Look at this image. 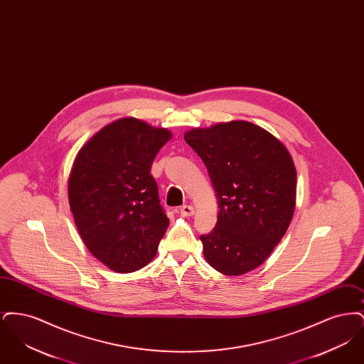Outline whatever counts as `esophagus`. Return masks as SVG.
<instances>
[{"instance_id":"34e87169","label":"esophagus","mask_w":364,"mask_h":364,"mask_svg":"<svg viewBox=\"0 0 364 364\" xmlns=\"http://www.w3.org/2000/svg\"><path fill=\"white\" fill-rule=\"evenodd\" d=\"M193 213H195V210L190 205H184V206L180 208V214L184 215V217H190Z\"/></svg>"}]
</instances>
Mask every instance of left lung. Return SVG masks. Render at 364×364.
Returning a JSON list of instances; mask_svg holds the SVG:
<instances>
[{"label": "left lung", "instance_id": "1", "mask_svg": "<svg viewBox=\"0 0 364 364\" xmlns=\"http://www.w3.org/2000/svg\"><path fill=\"white\" fill-rule=\"evenodd\" d=\"M186 141L202 158L218 198L203 255L225 276H240L273 252L294 217L296 169L287 147L248 122L195 128Z\"/></svg>", "mask_w": 364, "mask_h": 364}]
</instances>
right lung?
I'll list each match as a JSON object with an SVG mask.
<instances>
[{
  "label": "right lung",
  "mask_w": 364,
  "mask_h": 364,
  "mask_svg": "<svg viewBox=\"0 0 364 364\" xmlns=\"http://www.w3.org/2000/svg\"><path fill=\"white\" fill-rule=\"evenodd\" d=\"M172 134L128 117L106 125L75 158L70 211L90 252L119 273L156 257L169 218L159 203L151 165Z\"/></svg>",
  "instance_id": "1"
}]
</instances>
